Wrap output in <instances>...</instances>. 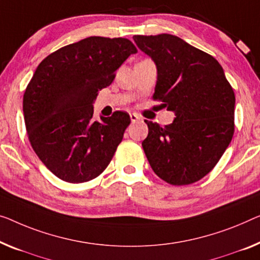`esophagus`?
<instances>
[{"instance_id": "obj_1", "label": "esophagus", "mask_w": 260, "mask_h": 260, "mask_svg": "<svg viewBox=\"0 0 260 260\" xmlns=\"http://www.w3.org/2000/svg\"><path fill=\"white\" fill-rule=\"evenodd\" d=\"M129 118H131V121L132 122H137V121H139V120L141 119L137 113H131L129 114Z\"/></svg>"}]
</instances>
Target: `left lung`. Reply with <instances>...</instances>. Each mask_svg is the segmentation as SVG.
I'll list each match as a JSON object with an SVG mask.
<instances>
[{
  "instance_id": "left-lung-1",
  "label": "left lung",
  "mask_w": 260,
  "mask_h": 260,
  "mask_svg": "<svg viewBox=\"0 0 260 260\" xmlns=\"http://www.w3.org/2000/svg\"><path fill=\"white\" fill-rule=\"evenodd\" d=\"M157 69L154 100L175 113L170 125L145 120L142 148L167 183L191 184L210 173L235 132V93L214 57L169 34L133 36Z\"/></svg>"
}]
</instances>
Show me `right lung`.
<instances>
[{
	"instance_id": "1",
	"label": "right lung",
	"mask_w": 260,
	"mask_h": 260,
	"mask_svg": "<svg viewBox=\"0 0 260 260\" xmlns=\"http://www.w3.org/2000/svg\"><path fill=\"white\" fill-rule=\"evenodd\" d=\"M138 50L127 38L92 36L63 46L38 65L23 95L29 141L50 172L70 183L99 176L131 123L129 114L93 118L98 91Z\"/></svg>"
}]
</instances>
